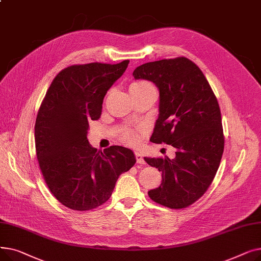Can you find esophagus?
Masks as SVG:
<instances>
[{"mask_svg": "<svg viewBox=\"0 0 261 261\" xmlns=\"http://www.w3.org/2000/svg\"><path fill=\"white\" fill-rule=\"evenodd\" d=\"M135 158H136V162H138L139 164H145V160L143 158V154L141 152H135Z\"/></svg>", "mask_w": 261, "mask_h": 261, "instance_id": "esophagus-1", "label": "esophagus"}]
</instances>
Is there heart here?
<instances>
[{"label": "heart", "mask_w": 261, "mask_h": 261, "mask_svg": "<svg viewBox=\"0 0 261 261\" xmlns=\"http://www.w3.org/2000/svg\"><path fill=\"white\" fill-rule=\"evenodd\" d=\"M143 91H153L156 92L154 86L151 82L146 80L135 81L130 85V92H143ZM121 140L128 145H138L141 142V131L138 129H127L121 135Z\"/></svg>", "instance_id": "1"}]
</instances>
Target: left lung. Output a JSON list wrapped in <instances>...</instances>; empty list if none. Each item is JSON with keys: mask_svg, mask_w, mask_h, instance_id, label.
Here are the masks:
<instances>
[{"mask_svg": "<svg viewBox=\"0 0 261 261\" xmlns=\"http://www.w3.org/2000/svg\"><path fill=\"white\" fill-rule=\"evenodd\" d=\"M135 79L152 81L160 91L155 144L175 148V158H145L162 171V183L150 199L173 210L199 200L211 186L224 149L221 112L216 95L199 66L185 57L138 66Z\"/></svg>", "mask_w": 261, "mask_h": 261, "instance_id": "obj_1", "label": "left lung"}]
</instances>
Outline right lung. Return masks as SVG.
Returning a JSON list of instances; mask_svg holds the SVG:
<instances>
[{"mask_svg": "<svg viewBox=\"0 0 261 261\" xmlns=\"http://www.w3.org/2000/svg\"><path fill=\"white\" fill-rule=\"evenodd\" d=\"M129 60L67 66L54 78L41 103L35 144L44 181L64 206L91 211L111 197L118 176L136 162L132 150L111 146L103 151L87 139L89 121L101 115L108 90Z\"/></svg>", "mask_w": 261, "mask_h": 261, "instance_id": "obj_1", "label": "right lung"}]
</instances>
